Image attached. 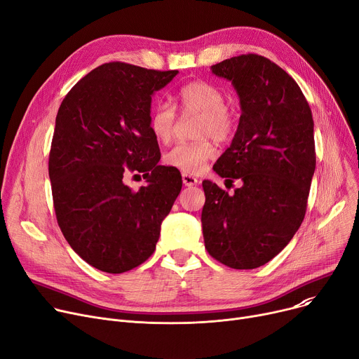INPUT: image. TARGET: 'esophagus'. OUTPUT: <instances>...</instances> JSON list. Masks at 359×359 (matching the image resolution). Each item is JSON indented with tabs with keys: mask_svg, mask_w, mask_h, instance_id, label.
Instances as JSON below:
<instances>
[{
	"mask_svg": "<svg viewBox=\"0 0 359 359\" xmlns=\"http://www.w3.org/2000/svg\"><path fill=\"white\" fill-rule=\"evenodd\" d=\"M182 180H183V184L184 186H187V187H191V186H195V184H198V179L196 177H194V176H191V175H182Z\"/></svg>",
	"mask_w": 359,
	"mask_h": 359,
	"instance_id": "obj_1",
	"label": "esophagus"
}]
</instances>
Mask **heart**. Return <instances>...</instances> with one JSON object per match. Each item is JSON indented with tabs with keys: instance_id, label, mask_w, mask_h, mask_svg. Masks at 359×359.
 Listing matches in <instances>:
<instances>
[{
	"instance_id": "1",
	"label": "heart",
	"mask_w": 359,
	"mask_h": 359,
	"mask_svg": "<svg viewBox=\"0 0 359 359\" xmlns=\"http://www.w3.org/2000/svg\"><path fill=\"white\" fill-rule=\"evenodd\" d=\"M177 100L184 115H199L198 135L201 138L212 137L217 141L229 140L236 129L233 111L225 106L224 93L210 81L196 80L184 84ZM177 125L176 109L167 103H157L149 113V129L160 142H170L175 137ZM215 156V147L210 140L196 142H180L165 153L167 165L177 168L184 175H199L205 164Z\"/></svg>"
}]
</instances>
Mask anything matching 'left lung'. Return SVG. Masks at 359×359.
<instances>
[{
    "instance_id": "left-lung-1",
    "label": "left lung",
    "mask_w": 359,
    "mask_h": 359,
    "mask_svg": "<svg viewBox=\"0 0 359 359\" xmlns=\"http://www.w3.org/2000/svg\"><path fill=\"white\" fill-rule=\"evenodd\" d=\"M211 69L231 81L241 106L214 172L241 186L229 195L202 182L205 249L225 266L255 269L284 249L304 219L316 170L311 109L291 75L265 56H233Z\"/></svg>"
}]
</instances>
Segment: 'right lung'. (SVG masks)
Returning a JSON list of instances; mask_svg holds the SVG:
<instances>
[{
    "label": "right lung",
    "instance_id": "right-lung-1",
    "mask_svg": "<svg viewBox=\"0 0 359 359\" xmlns=\"http://www.w3.org/2000/svg\"><path fill=\"white\" fill-rule=\"evenodd\" d=\"M177 72L103 64L60 106L49 153L53 208L72 250L99 271L122 273L153 255L180 194L182 176L158 165L149 129L151 97ZM128 171L144 172L147 186L132 191Z\"/></svg>",
    "mask_w": 359,
    "mask_h": 359
}]
</instances>
